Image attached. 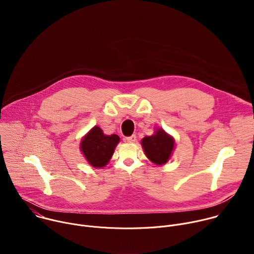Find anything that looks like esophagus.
I'll list each match as a JSON object with an SVG mask.
<instances>
[{"instance_id": "34e87169", "label": "esophagus", "mask_w": 254, "mask_h": 254, "mask_svg": "<svg viewBox=\"0 0 254 254\" xmlns=\"http://www.w3.org/2000/svg\"><path fill=\"white\" fill-rule=\"evenodd\" d=\"M125 140L127 141V142H134V141L136 140V136H135L134 134H132V135H130V136H127V137L125 138Z\"/></svg>"}]
</instances>
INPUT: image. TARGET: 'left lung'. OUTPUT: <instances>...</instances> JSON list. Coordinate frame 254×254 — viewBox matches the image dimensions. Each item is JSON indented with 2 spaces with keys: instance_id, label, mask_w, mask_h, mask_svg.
<instances>
[{
  "instance_id": "left-lung-1",
  "label": "left lung",
  "mask_w": 254,
  "mask_h": 254,
  "mask_svg": "<svg viewBox=\"0 0 254 254\" xmlns=\"http://www.w3.org/2000/svg\"><path fill=\"white\" fill-rule=\"evenodd\" d=\"M141 146L150 161L157 165H164L174 149V139L163 129H158L154 135L143 137Z\"/></svg>"
}]
</instances>
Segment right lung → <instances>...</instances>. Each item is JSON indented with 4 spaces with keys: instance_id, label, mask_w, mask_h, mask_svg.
I'll use <instances>...</instances> for the list:
<instances>
[{
    "instance_id": "obj_1",
    "label": "right lung",
    "mask_w": 254,
    "mask_h": 254,
    "mask_svg": "<svg viewBox=\"0 0 254 254\" xmlns=\"http://www.w3.org/2000/svg\"><path fill=\"white\" fill-rule=\"evenodd\" d=\"M119 141V135H105L101 128L94 127L82 138L81 151L91 166L101 168L111 160Z\"/></svg>"
}]
</instances>
